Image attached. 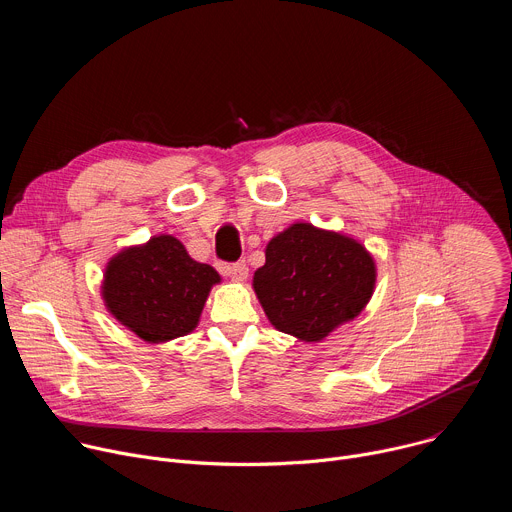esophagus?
Listing matches in <instances>:
<instances>
[{
	"mask_svg": "<svg viewBox=\"0 0 512 512\" xmlns=\"http://www.w3.org/2000/svg\"><path fill=\"white\" fill-rule=\"evenodd\" d=\"M218 269H221L225 275L233 277L235 281H243L247 279V273H249V267L245 261H237V263H221L218 265Z\"/></svg>",
	"mask_w": 512,
	"mask_h": 512,
	"instance_id": "esophagus-1",
	"label": "esophagus"
}]
</instances>
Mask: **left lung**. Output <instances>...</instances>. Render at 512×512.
Here are the masks:
<instances>
[{
	"instance_id": "obj_1",
	"label": "left lung",
	"mask_w": 512,
	"mask_h": 512,
	"mask_svg": "<svg viewBox=\"0 0 512 512\" xmlns=\"http://www.w3.org/2000/svg\"><path fill=\"white\" fill-rule=\"evenodd\" d=\"M253 287L279 332L318 342L367 306L375 263L360 243L298 223L269 241Z\"/></svg>"
}]
</instances>
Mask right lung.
I'll list each match as a JSON object with an SVG mask.
<instances>
[{
  "label": "right lung",
  "mask_w": 512,
  "mask_h": 512,
  "mask_svg": "<svg viewBox=\"0 0 512 512\" xmlns=\"http://www.w3.org/2000/svg\"><path fill=\"white\" fill-rule=\"evenodd\" d=\"M218 273L194 261L184 245L154 237L109 261L103 298L109 312L148 342H166L196 328Z\"/></svg>",
  "instance_id": "obj_1"
}]
</instances>
